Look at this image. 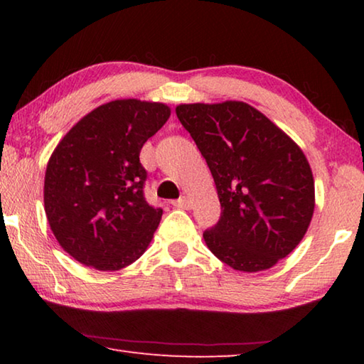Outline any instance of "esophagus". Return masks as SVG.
Wrapping results in <instances>:
<instances>
[{"label":"esophagus","instance_id":"obj_1","mask_svg":"<svg viewBox=\"0 0 364 364\" xmlns=\"http://www.w3.org/2000/svg\"><path fill=\"white\" fill-rule=\"evenodd\" d=\"M171 205L176 207V208H184V210H189V208L193 207V202H191L189 197H180L178 200L171 202Z\"/></svg>","mask_w":364,"mask_h":364}]
</instances>
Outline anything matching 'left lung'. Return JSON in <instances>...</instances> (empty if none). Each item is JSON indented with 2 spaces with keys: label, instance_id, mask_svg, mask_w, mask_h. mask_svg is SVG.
Instances as JSON below:
<instances>
[{
  "label": "left lung",
  "instance_id": "8db88e82",
  "mask_svg": "<svg viewBox=\"0 0 364 364\" xmlns=\"http://www.w3.org/2000/svg\"><path fill=\"white\" fill-rule=\"evenodd\" d=\"M176 117L204 156L221 215L207 247L247 273L274 267L304 239L315 210V181L300 147L241 101L180 104Z\"/></svg>",
  "mask_w": 364,
  "mask_h": 364
}]
</instances>
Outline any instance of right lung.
Returning a JSON list of instances; mask_svg holds the SVG:
<instances>
[{"label": "right lung", "mask_w": 364, "mask_h": 364, "mask_svg": "<svg viewBox=\"0 0 364 364\" xmlns=\"http://www.w3.org/2000/svg\"><path fill=\"white\" fill-rule=\"evenodd\" d=\"M160 102L117 100L85 115L54 149L45 175V212L67 254L117 271L144 254L162 218L147 204L141 147L168 120Z\"/></svg>", "instance_id": "add662e5"}]
</instances>
